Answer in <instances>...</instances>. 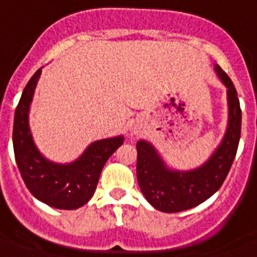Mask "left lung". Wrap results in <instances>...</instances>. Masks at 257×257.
I'll return each mask as SVG.
<instances>
[{"instance_id": "8db88e82", "label": "left lung", "mask_w": 257, "mask_h": 257, "mask_svg": "<svg viewBox=\"0 0 257 257\" xmlns=\"http://www.w3.org/2000/svg\"><path fill=\"white\" fill-rule=\"evenodd\" d=\"M215 68L227 88L229 125L221 145L204 166L189 172L171 171L150 144H137L138 185L147 202L162 212L186 211L208 199L224 184L235 158L242 124L239 99L230 77L220 66Z\"/></svg>"}]
</instances>
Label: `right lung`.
<instances>
[{"label":"right lung","mask_w":257,"mask_h":257,"mask_svg":"<svg viewBox=\"0 0 257 257\" xmlns=\"http://www.w3.org/2000/svg\"><path fill=\"white\" fill-rule=\"evenodd\" d=\"M41 68L27 82L14 116L13 145L15 160L24 184L33 196L59 209H76L90 199L107 159L122 145L124 138L101 140L86 149L71 164H54L46 160L32 141L28 112Z\"/></svg>","instance_id":"add662e5"}]
</instances>
